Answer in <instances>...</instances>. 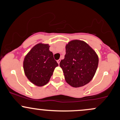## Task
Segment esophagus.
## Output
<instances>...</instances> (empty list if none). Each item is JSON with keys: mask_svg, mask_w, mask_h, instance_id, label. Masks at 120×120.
Here are the masks:
<instances>
[{"mask_svg": "<svg viewBox=\"0 0 120 120\" xmlns=\"http://www.w3.org/2000/svg\"><path fill=\"white\" fill-rule=\"evenodd\" d=\"M60 61H61V60H60V59H59V60H57V63H58L59 64H60Z\"/></svg>", "mask_w": 120, "mask_h": 120, "instance_id": "obj_1", "label": "esophagus"}]
</instances>
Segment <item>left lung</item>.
I'll return each instance as SVG.
<instances>
[{"instance_id":"1","label":"left lung","mask_w":120,"mask_h":120,"mask_svg":"<svg viewBox=\"0 0 120 120\" xmlns=\"http://www.w3.org/2000/svg\"><path fill=\"white\" fill-rule=\"evenodd\" d=\"M65 49L66 54L60 66L66 82L73 87L85 86L95 74L98 56L89 45L79 40L69 42Z\"/></svg>"}]
</instances>
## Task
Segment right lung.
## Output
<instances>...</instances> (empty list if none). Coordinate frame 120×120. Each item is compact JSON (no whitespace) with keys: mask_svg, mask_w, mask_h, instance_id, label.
Wrapping results in <instances>:
<instances>
[{"mask_svg":"<svg viewBox=\"0 0 120 120\" xmlns=\"http://www.w3.org/2000/svg\"><path fill=\"white\" fill-rule=\"evenodd\" d=\"M49 47V45L37 44L24 59L25 74L30 82L38 86L47 83L55 68L58 66Z\"/></svg>","mask_w":120,"mask_h":120,"instance_id":"add662e5","label":"right lung"}]
</instances>
